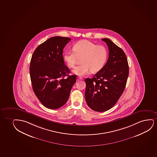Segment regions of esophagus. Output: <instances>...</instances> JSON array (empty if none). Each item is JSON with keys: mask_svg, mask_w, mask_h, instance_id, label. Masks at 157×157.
I'll return each mask as SVG.
<instances>
[{"mask_svg": "<svg viewBox=\"0 0 157 157\" xmlns=\"http://www.w3.org/2000/svg\"><path fill=\"white\" fill-rule=\"evenodd\" d=\"M77 78H78V80H82V79H83V78H82L81 76H78Z\"/></svg>", "mask_w": 157, "mask_h": 157, "instance_id": "obj_1", "label": "esophagus"}]
</instances>
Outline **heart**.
<instances>
[{
  "mask_svg": "<svg viewBox=\"0 0 157 157\" xmlns=\"http://www.w3.org/2000/svg\"><path fill=\"white\" fill-rule=\"evenodd\" d=\"M73 52L66 51L63 54L64 61L70 68L75 65L78 58H81L82 64L76 67L73 73L78 75H84L90 71L92 73L99 71L107 60V49L102 45L89 40H81L73 47Z\"/></svg>",
  "mask_w": 157,
  "mask_h": 157,
  "instance_id": "1",
  "label": "heart"
}]
</instances>
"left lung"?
Segmentation results:
<instances>
[{
  "label": "left lung",
  "mask_w": 157,
  "mask_h": 157,
  "mask_svg": "<svg viewBox=\"0 0 157 157\" xmlns=\"http://www.w3.org/2000/svg\"><path fill=\"white\" fill-rule=\"evenodd\" d=\"M109 57L103 67L93 78L85 79V98L94 111L103 112L115 105L125 89L129 74L127 57L121 48L107 38Z\"/></svg>",
  "instance_id": "left-lung-1"
}]
</instances>
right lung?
<instances>
[{
    "instance_id": "right-lung-1",
    "label": "right lung",
    "mask_w": 157,
    "mask_h": 157,
    "mask_svg": "<svg viewBox=\"0 0 157 157\" xmlns=\"http://www.w3.org/2000/svg\"><path fill=\"white\" fill-rule=\"evenodd\" d=\"M71 39L54 36L34 50L30 62V74L34 94L47 108L58 109L67 101L76 75H69L63 61V48ZM65 76L68 78H64Z\"/></svg>"
}]
</instances>
